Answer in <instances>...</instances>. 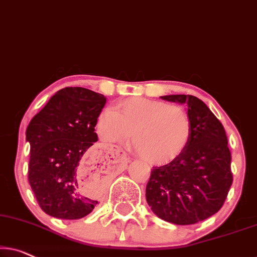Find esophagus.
Returning a JSON list of instances; mask_svg holds the SVG:
<instances>
[{"instance_id": "1", "label": "esophagus", "mask_w": 257, "mask_h": 257, "mask_svg": "<svg viewBox=\"0 0 257 257\" xmlns=\"http://www.w3.org/2000/svg\"><path fill=\"white\" fill-rule=\"evenodd\" d=\"M118 152H119V154L121 155V158L125 160V161H127V156H126V153L124 151H121V150H118Z\"/></svg>"}]
</instances>
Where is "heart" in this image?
<instances>
[{"mask_svg": "<svg viewBox=\"0 0 257 257\" xmlns=\"http://www.w3.org/2000/svg\"><path fill=\"white\" fill-rule=\"evenodd\" d=\"M97 132L109 143H122L132 133V144L145 161L172 162L182 154L191 135L187 111L154 99L133 97L106 109L97 119Z\"/></svg>", "mask_w": 257, "mask_h": 257, "instance_id": "heart-1", "label": "heart"}]
</instances>
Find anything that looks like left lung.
Segmentation results:
<instances>
[{"label":"left lung","mask_w":257,"mask_h":257,"mask_svg":"<svg viewBox=\"0 0 257 257\" xmlns=\"http://www.w3.org/2000/svg\"><path fill=\"white\" fill-rule=\"evenodd\" d=\"M161 98L187 104L191 135L180 156L165 166L153 167L146 200L163 220L197 224L221 209L233 183L227 136L220 120L199 98L191 95Z\"/></svg>","instance_id":"obj_1"}]
</instances>
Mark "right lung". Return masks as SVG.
Returning <instances> with one entry per match:
<instances>
[{
	"instance_id": "right-lung-1",
	"label": "right lung",
	"mask_w": 257,
	"mask_h": 257,
	"mask_svg": "<svg viewBox=\"0 0 257 257\" xmlns=\"http://www.w3.org/2000/svg\"><path fill=\"white\" fill-rule=\"evenodd\" d=\"M105 102L98 92L67 87L30 121L25 132L30 143L28 178L40 209L48 215L74 220L97 205L81 189L79 178L89 148L98 140L95 126Z\"/></svg>"
}]
</instances>
